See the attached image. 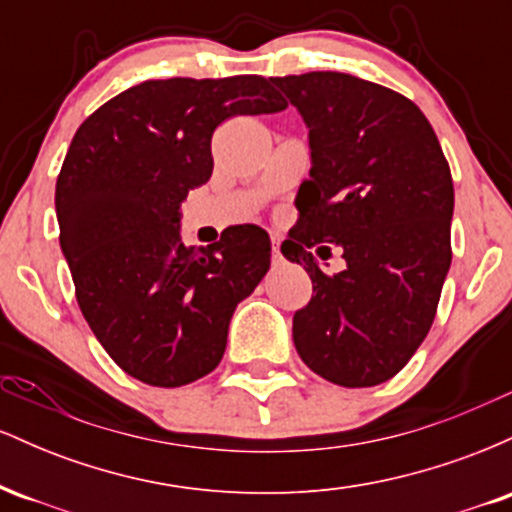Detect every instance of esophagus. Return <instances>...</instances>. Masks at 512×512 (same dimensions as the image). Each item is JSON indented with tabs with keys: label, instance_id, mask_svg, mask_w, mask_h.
I'll list each match as a JSON object with an SVG mask.
<instances>
[{
	"label": "esophagus",
	"instance_id": "1",
	"mask_svg": "<svg viewBox=\"0 0 512 512\" xmlns=\"http://www.w3.org/2000/svg\"><path fill=\"white\" fill-rule=\"evenodd\" d=\"M272 262H281V250H279V236H272Z\"/></svg>",
	"mask_w": 512,
	"mask_h": 512
}]
</instances>
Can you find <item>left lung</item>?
Wrapping results in <instances>:
<instances>
[{"mask_svg": "<svg viewBox=\"0 0 512 512\" xmlns=\"http://www.w3.org/2000/svg\"><path fill=\"white\" fill-rule=\"evenodd\" d=\"M310 127L313 168L281 243L313 281L293 315V344L320 378L373 387L395 378L426 339L452 262L455 190L426 115L402 93L342 72L272 76ZM345 250L325 275L310 247Z\"/></svg>", "mask_w": 512, "mask_h": 512, "instance_id": "8db88e82", "label": "left lung"}]
</instances>
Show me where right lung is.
Listing matches in <instances>:
<instances>
[{
  "mask_svg": "<svg viewBox=\"0 0 512 512\" xmlns=\"http://www.w3.org/2000/svg\"><path fill=\"white\" fill-rule=\"evenodd\" d=\"M264 76L144 81L76 129L57 175L60 245L76 303L132 378L180 387L221 363L233 310L269 269L252 223L204 250L180 243V202L211 178V134L233 115L279 113Z\"/></svg>",
  "mask_w": 512,
  "mask_h": 512,
  "instance_id": "right-lung-1",
  "label": "right lung"
}]
</instances>
